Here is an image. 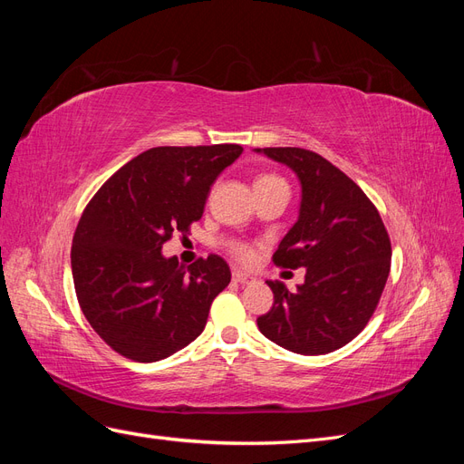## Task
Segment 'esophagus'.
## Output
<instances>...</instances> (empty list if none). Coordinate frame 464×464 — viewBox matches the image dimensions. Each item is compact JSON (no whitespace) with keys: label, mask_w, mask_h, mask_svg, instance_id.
<instances>
[{"label":"esophagus","mask_w":464,"mask_h":464,"mask_svg":"<svg viewBox=\"0 0 464 464\" xmlns=\"http://www.w3.org/2000/svg\"><path fill=\"white\" fill-rule=\"evenodd\" d=\"M232 280H234V283H237V285H242V286L256 283L254 276L247 275V273H242V271H234V273H232Z\"/></svg>","instance_id":"esophagus-1"}]
</instances>
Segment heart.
<instances>
[{"mask_svg":"<svg viewBox=\"0 0 464 464\" xmlns=\"http://www.w3.org/2000/svg\"><path fill=\"white\" fill-rule=\"evenodd\" d=\"M271 181H283V179H278L275 176H261V178H257L256 184H271ZM234 254H236L237 259H242V261H249L251 259V249L247 246H237L234 249Z\"/></svg>","mask_w":464,"mask_h":464,"instance_id":"1","label":"heart"}]
</instances>
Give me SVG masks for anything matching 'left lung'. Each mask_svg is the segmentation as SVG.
Returning a JSON list of instances; mask_svg holds the SVG:
<instances>
[{
    "instance_id": "obj_1",
    "label": "left lung",
    "mask_w": 464,
    "mask_h": 464,
    "mask_svg": "<svg viewBox=\"0 0 464 464\" xmlns=\"http://www.w3.org/2000/svg\"><path fill=\"white\" fill-rule=\"evenodd\" d=\"M288 166L300 181L298 220L273 261L305 269L288 292L271 280L275 304L257 327L275 344L304 356L327 354L366 327L385 288L391 242L373 203L353 179L317 152L298 147L254 149Z\"/></svg>"
}]
</instances>
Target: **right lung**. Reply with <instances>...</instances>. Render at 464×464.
Returning a JSON list of instances; mask_svg holds the SVG:
<instances>
[{"label": "right lung", "mask_w": 464, "mask_h": 464, "mask_svg": "<svg viewBox=\"0 0 464 464\" xmlns=\"http://www.w3.org/2000/svg\"><path fill=\"white\" fill-rule=\"evenodd\" d=\"M240 145L154 147L96 191L73 236L72 273L91 327L125 358L159 362L203 333L230 283L218 256L186 266L164 257L174 232L203 217L210 186Z\"/></svg>", "instance_id": "1"}]
</instances>
